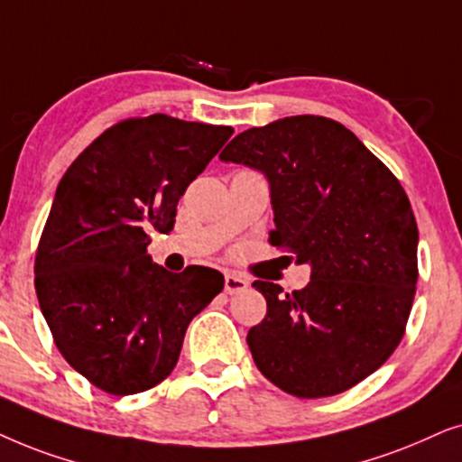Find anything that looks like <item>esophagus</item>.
I'll use <instances>...</instances> for the list:
<instances>
[{"label":"esophagus","mask_w":462,"mask_h":462,"mask_svg":"<svg viewBox=\"0 0 462 462\" xmlns=\"http://www.w3.org/2000/svg\"><path fill=\"white\" fill-rule=\"evenodd\" d=\"M247 287H249V281H247V279H243L241 274H235V273L226 274L224 289H226V293H227V295H236V293H243L245 289H247Z\"/></svg>","instance_id":"34e87169"}]
</instances>
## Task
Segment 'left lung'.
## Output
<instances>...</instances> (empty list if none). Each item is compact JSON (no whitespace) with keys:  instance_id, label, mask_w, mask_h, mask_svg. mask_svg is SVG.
Instances as JSON below:
<instances>
[{"instance_id":"1","label":"left lung","mask_w":462,"mask_h":462,"mask_svg":"<svg viewBox=\"0 0 462 462\" xmlns=\"http://www.w3.org/2000/svg\"><path fill=\"white\" fill-rule=\"evenodd\" d=\"M219 158L268 177L270 243L312 268L309 285L291 293L254 282L268 304L247 334L257 370L304 399L359 384L402 342L414 302L418 227L402 183L323 116L249 128Z\"/></svg>"}]
</instances>
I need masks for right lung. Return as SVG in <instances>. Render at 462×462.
<instances>
[{
  "mask_svg": "<svg viewBox=\"0 0 462 462\" xmlns=\"http://www.w3.org/2000/svg\"><path fill=\"white\" fill-rule=\"evenodd\" d=\"M232 126L167 114L126 118L67 169L35 254V293L54 344L73 370L109 395L162 383L192 319L224 274L152 262V232L169 235L177 202Z\"/></svg>",
  "mask_w": 462,
  "mask_h": 462,
  "instance_id": "1",
  "label": "right lung"
}]
</instances>
